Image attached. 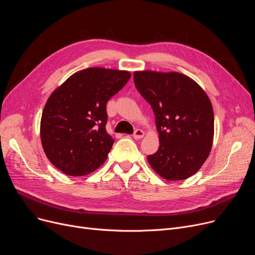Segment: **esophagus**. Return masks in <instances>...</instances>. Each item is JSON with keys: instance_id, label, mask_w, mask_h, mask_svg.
<instances>
[{"instance_id": "34e87169", "label": "esophagus", "mask_w": 255, "mask_h": 255, "mask_svg": "<svg viewBox=\"0 0 255 255\" xmlns=\"http://www.w3.org/2000/svg\"><path fill=\"white\" fill-rule=\"evenodd\" d=\"M144 135H145V132H144L142 129L138 128V129L135 130V132H134V135H132V137H134L135 139H142V138L144 137Z\"/></svg>"}]
</instances>
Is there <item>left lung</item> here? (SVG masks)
I'll return each mask as SVG.
<instances>
[{
  "label": "left lung",
  "mask_w": 255,
  "mask_h": 255,
  "mask_svg": "<svg viewBox=\"0 0 255 255\" xmlns=\"http://www.w3.org/2000/svg\"><path fill=\"white\" fill-rule=\"evenodd\" d=\"M137 90L151 106L160 147L147 156L153 170L167 180L195 174L207 161L214 140V111L208 94L179 72H134Z\"/></svg>",
  "instance_id": "left-lung-1"
}]
</instances>
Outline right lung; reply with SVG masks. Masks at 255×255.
Masks as SVG:
<instances>
[{"instance_id":"add662e5","label":"right lung","mask_w":255,"mask_h":255,"mask_svg":"<svg viewBox=\"0 0 255 255\" xmlns=\"http://www.w3.org/2000/svg\"><path fill=\"white\" fill-rule=\"evenodd\" d=\"M129 71L90 67L70 76L46 101L40 139L47 159L71 176L87 175L106 161L114 143L106 130L108 101Z\"/></svg>"}]
</instances>
